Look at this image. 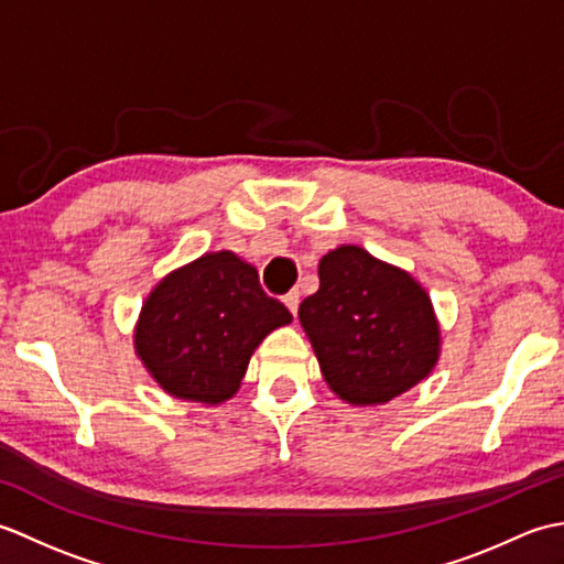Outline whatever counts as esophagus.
Wrapping results in <instances>:
<instances>
[{
  "label": "esophagus",
  "instance_id": "esophagus-1",
  "mask_svg": "<svg viewBox=\"0 0 564 564\" xmlns=\"http://www.w3.org/2000/svg\"><path fill=\"white\" fill-rule=\"evenodd\" d=\"M283 303H285V307H289L291 313L295 315V313H297V305H301V291L285 293V295H283Z\"/></svg>",
  "mask_w": 564,
  "mask_h": 564
}]
</instances>
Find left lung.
Masks as SVG:
<instances>
[{"label":"left lung","mask_w":564,"mask_h":564,"mask_svg":"<svg viewBox=\"0 0 564 564\" xmlns=\"http://www.w3.org/2000/svg\"><path fill=\"white\" fill-rule=\"evenodd\" d=\"M327 386L349 404H382L426 378L438 322L410 273L344 245L319 261V289L301 303Z\"/></svg>","instance_id":"left-lung-1"}]
</instances>
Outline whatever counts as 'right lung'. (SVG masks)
Segmentation results:
<instances>
[{
	"instance_id": "add662e5",
	"label": "right lung",
	"mask_w": 564,
	"mask_h": 564,
	"mask_svg": "<svg viewBox=\"0 0 564 564\" xmlns=\"http://www.w3.org/2000/svg\"><path fill=\"white\" fill-rule=\"evenodd\" d=\"M291 319L263 293L254 267L215 251L158 283L142 305L135 351L174 398L220 404L237 392L261 339Z\"/></svg>"
}]
</instances>
